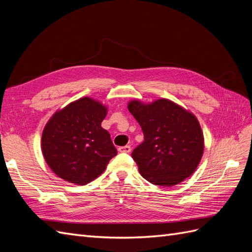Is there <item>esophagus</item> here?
I'll use <instances>...</instances> for the list:
<instances>
[{
    "label": "esophagus",
    "mask_w": 252,
    "mask_h": 252,
    "mask_svg": "<svg viewBox=\"0 0 252 252\" xmlns=\"http://www.w3.org/2000/svg\"><path fill=\"white\" fill-rule=\"evenodd\" d=\"M119 152H124V153H130L131 152V147L130 146H124V147H119L118 148Z\"/></svg>",
    "instance_id": "esophagus-1"
}]
</instances>
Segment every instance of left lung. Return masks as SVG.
Segmentation results:
<instances>
[{"mask_svg": "<svg viewBox=\"0 0 252 252\" xmlns=\"http://www.w3.org/2000/svg\"><path fill=\"white\" fill-rule=\"evenodd\" d=\"M145 140L132 152L140 175L152 184L177 185L191 176L202 158L203 133L197 118L167 99L127 104Z\"/></svg>", "mask_w": 252, "mask_h": 252, "instance_id": "left-lung-1", "label": "left lung"}]
</instances>
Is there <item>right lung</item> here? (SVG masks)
Instances as JSON below:
<instances>
[{"mask_svg":"<svg viewBox=\"0 0 252 252\" xmlns=\"http://www.w3.org/2000/svg\"><path fill=\"white\" fill-rule=\"evenodd\" d=\"M106 114L104 105L85 96L56 112L44 126L43 158L64 181L92 182L117 154L111 135L101 126Z\"/></svg>","mask_w":252,"mask_h":252,"instance_id":"right-lung-1","label":"right lung"}]
</instances>
